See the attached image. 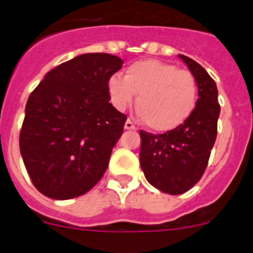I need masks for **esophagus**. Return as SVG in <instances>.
<instances>
[{
  "instance_id": "34e87169",
  "label": "esophagus",
  "mask_w": 253,
  "mask_h": 253,
  "mask_svg": "<svg viewBox=\"0 0 253 253\" xmlns=\"http://www.w3.org/2000/svg\"><path fill=\"white\" fill-rule=\"evenodd\" d=\"M124 128L126 129V130H133V129H135V125H134V123L131 122V120H126L124 124Z\"/></svg>"
}]
</instances>
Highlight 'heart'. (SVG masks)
Segmentation results:
<instances>
[{
    "mask_svg": "<svg viewBox=\"0 0 253 253\" xmlns=\"http://www.w3.org/2000/svg\"><path fill=\"white\" fill-rule=\"evenodd\" d=\"M114 105L123 110L138 95L137 110L144 124L154 131L177 128L195 110L198 81L187 69L156 59L135 62L124 77L114 75L107 82Z\"/></svg>",
    "mask_w": 253,
    "mask_h": 253,
    "instance_id": "b5f03b06",
    "label": "heart"
}]
</instances>
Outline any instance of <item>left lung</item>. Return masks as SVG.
Here are the masks:
<instances>
[{"label": "left lung", "instance_id": "8db88e82", "mask_svg": "<svg viewBox=\"0 0 253 253\" xmlns=\"http://www.w3.org/2000/svg\"><path fill=\"white\" fill-rule=\"evenodd\" d=\"M198 81L195 110L177 128L163 134L140 130L139 161L152 186L171 195L186 193L202 178L216 138L220 106L214 80L195 60L182 54Z\"/></svg>", "mask_w": 253, "mask_h": 253}]
</instances>
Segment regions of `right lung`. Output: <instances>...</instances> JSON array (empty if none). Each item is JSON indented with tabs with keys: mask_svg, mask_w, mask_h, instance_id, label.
I'll return each mask as SVG.
<instances>
[{
	"mask_svg": "<svg viewBox=\"0 0 253 253\" xmlns=\"http://www.w3.org/2000/svg\"><path fill=\"white\" fill-rule=\"evenodd\" d=\"M122 66L116 55L81 54L49 71L30 93L20 152L43 195L77 198L104 176L126 120L109 102L107 88Z\"/></svg>",
	"mask_w": 253,
	"mask_h": 253,
	"instance_id": "1",
	"label": "right lung"
}]
</instances>
